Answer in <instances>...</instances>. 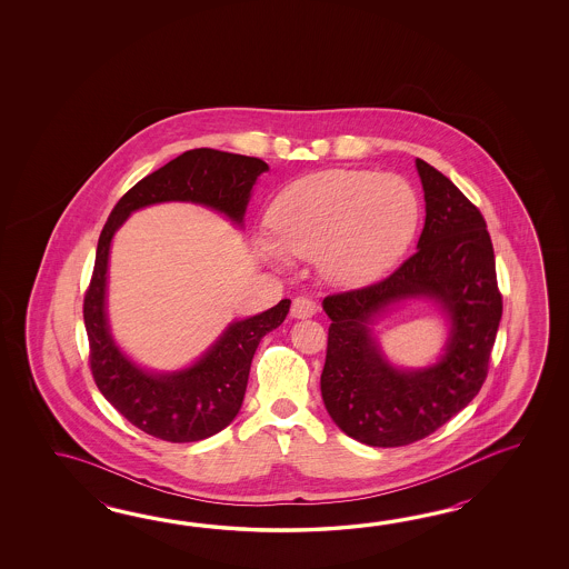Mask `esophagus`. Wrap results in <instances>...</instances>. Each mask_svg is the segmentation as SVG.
Returning <instances> with one entry per match:
<instances>
[{"mask_svg": "<svg viewBox=\"0 0 569 569\" xmlns=\"http://www.w3.org/2000/svg\"><path fill=\"white\" fill-rule=\"evenodd\" d=\"M317 307L309 297H295L292 305H290V315L295 319H307V317H313Z\"/></svg>", "mask_w": 569, "mask_h": 569, "instance_id": "1", "label": "esophagus"}]
</instances>
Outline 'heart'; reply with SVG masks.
<instances>
[{
	"mask_svg": "<svg viewBox=\"0 0 569 569\" xmlns=\"http://www.w3.org/2000/svg\"><path fill=\"white\" fill-rule=\"evenodd\" d=\"M419 199L395 174L327 170L290 182L272 201V240L260 252L274 264L315 260L327 279L362 284L385 272L411 242Z\"/></svg>",
	"mask_w": 569,
	"mask_h": 569,
	"instance_id": "b5f03b06",
	"label": "heart"
}]
</instances>
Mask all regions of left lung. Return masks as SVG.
Returning <instances> with one entry per match:
<instances>
[{
	"label": "left lung",
	"mask_w": 569,
	"mask_h": 569,
	"mask_svg": "<svg viewBox=\"0 0 569 569\" xmlns=\"http://www.w3.org/2000/svg\"><path fill=\"white\" fill-rule=\"evenodd\" d=\"M417 170L427 211L417 252L387 279L323 299L331 326L321 397L346 436L375 448L415 443L468 407L488 376L502 317L495 248L480 209L421 158ZM411 296L436 298L452 333L439 363L397 371L375 346L369 323Z\"/></svg>",
	"instance_id": "8db88e82"
}]
</instances>
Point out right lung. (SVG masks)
I'll list each match as a JSON object with an SVG mask.
<instances>
[{"label":"right lung","instance_id":"obj_1","mask_svg":"<svg viewBox=\"0 0 569 569\" xmlns=\"http://www.w3.org/2000/svg\"><path fill=\"white\" fill-rule=\"evenodd\" d=\"M268 164L260 158L194 148L136 182L116 203L101 230L83 301L89 366L101 395L148 436L189 443L228 427L242 407L256 348L268 331L284 321L290 301L282 299L264 313L231 323L191 368L148 375L130 362L109 336L106 282L111 238L132 211L162 201L201 203L242 223L250 191Z\"/></svg>","mask_w":569,"mask_h":569}]
</instances>
